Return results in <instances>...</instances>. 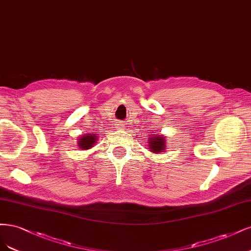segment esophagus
<instances>
[{
  "label": "esophagus",
  "instance_id": "obj_1",
  "mask_svg": "<svg viewBox=\"0 0 251 251\" xmlns=\"http://www.w3.org/2000/svg\"><path fill=\"white\" fill-rule=\"evenodd\" d=\"M121 126H122V125H121Z\"/></svg>",
  "mask_w": 251,
  "mask_h": 251
}]
</instances>
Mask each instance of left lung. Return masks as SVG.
<instances>
[{
    "mask_svg": "<svg viewBox=\"0 0 251 251\" xmlns=\"http://www.w3.org/2000/svg\"><path fill=\"white\" fill-rule=\"evenodd\" d=\"M149 150L153 153L164 152L167 149V141L166 137L161 134H150L148 140Z\"/></svg>",
    "mask_w": 251,
    "mask_h": 251,
    "instance_id": "obj_1",
    "label": "left lung"
}]
</instances>
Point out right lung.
<instances>
[{"instance_id": "obj_1", "label": "right lung", "mask_w": 251, "mask_h": 251, "mask_svg": "<svg viewBox=\"0 0 251 251\" xmlns=\"http://www.w3.org/2000/svg\"><path fill=\"white\" fill-rule=\"evenodd\" d=\"M97 139H98V136H97L96 133L88 132V133L82 134L78 139L77 146L82 150H88L95 146V144L97 143Z\"/></svg>"}]
</instances>
